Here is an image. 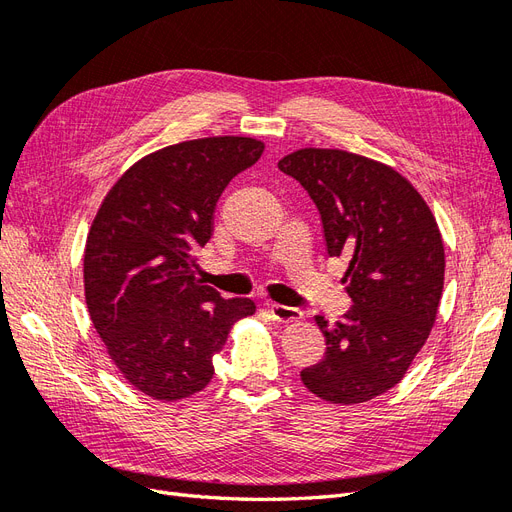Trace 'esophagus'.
Masks as SVG:
<instances>
[{"mask_svg": "<svg viewBox=\"0 0 512 512\" xmlns=\"http://www.w3.org/2000/svg\"><path fill=\"white\" fill-rule=\"evenodd\" d=\"M269 312L275 322H297L303 318V312L299 307H288L280 303H269Z\"/></svg>", "mask_w": 512, "mask_h": 512, "instance_id": "obj_1", "label": "esophagus"}]
</instances>
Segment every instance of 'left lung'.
Wrapping results in <instances>:
<instances>
[{"mask_svg": "<svg viewBox=\"0 0 512 512\" xmlns=\"http://www.w3.org/2000/svg\"><path fill=\"white\" fill-rule=\"evenodd\" d=\"M320 211L329 256H342L352 307L329 327L327 352L301 371L331 404L369 401L404 378L427 342L444 288V243L423 196L395 168L342 149L307 147L277 162Z\"/></svg>", "mask_w": 512, "mask_h": 512, "instance_id": "obj_1", "label": "left lung"}]
</instances>
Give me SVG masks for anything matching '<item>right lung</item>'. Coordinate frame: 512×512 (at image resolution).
I'll list each match as a JSON object with an SVG mask.
<instances>
[{
  "instance_id": "1",
  "label": "right lung",
  "mask_w": 512,
  "mask_h": 512,
  "mask_svg": "<svg viewBox=\"0 0 512 512\" xmlns=\"http://www.w3.org/2000/svg\"><path fill=\"white\" fill-rule=\"evenodd\" d=\"M265 143L211 136L153 151L102 200L83 258L91 322L134 389L177 401L203 391L252 299H224L194 277L196 250L213 232L218 198L258 162Z\"/></svg>"
}]
</instances>
